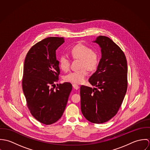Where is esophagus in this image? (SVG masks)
Returning a JSON list of instances; mask_svg holds the SVG:
<instances>
[{
  "label": "esophagus",
  "instance_id": "esophagus-1",
  "mask_svg": "<svg viewBox=\"0 0 150 150\" xmlns=\"http://www.w3.org/2000/svg\"><path fill=\"white\" fill-rule=\"evenodd\" d=\"M73 86V88L74 89H78L79 88V86H77V85H76V84H73L72 85Z\"/></svg>",
  "mask_w": 150,
  "mask_h": 150
}]
</instances>
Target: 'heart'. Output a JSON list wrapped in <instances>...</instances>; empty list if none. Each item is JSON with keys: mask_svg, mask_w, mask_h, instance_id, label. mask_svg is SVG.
Instances as JSON below:
<instances>
[{"mask_svg": "<svg viewBox=\"0 0 150 150\" xmlns=\"http://www.w3.org/2000/svg\"><path fill=\"white\" fill-rule=\"evenodd\" d=\"M71 58L80 59V67L86 68L89 70H93L98 62V56L96 52L83 44H77L70 50ZM70 66V61L66 55H62L59 59V67L64 71H67ZM85 68L77 71L70 72L64 77V81L74 84L83 83L87 75Z\"/></svg>", "mask_w": 150, "mask_h": 150, "instance_id": "b5f03b06", "label": "heart"}]
</instances>
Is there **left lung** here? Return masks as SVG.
Returning <instances> with one entry per match:
<instances>
[{"label":"left lung","mask_w":150,"mask_h":150,"mask_svg":"<svg viewBox=\"0 0 150 150\" xmlns=\"http://www.w3.org/2000/svg\"><path fill=\"white\" fill-rule=\"evenodd\" d=\"M93 42L101 48L102 58L89 82L95 88L80 87L81 109L86 119L103 124L117 113L128 87L126 57L120 47L109 38L99 36Z\"/></svg>","instance_id":"left-lung-1"}]
</instances>
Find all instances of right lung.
Masks as SVG:
<instances>
[{
    "instance_id": "obj_1",
    "label": "right lung",
    "mask_w": 150,
    "mask_h": 150,
    "mask_svg": "<svg viewBox=\"0 0 150 150\" xmlns=\"http://www.w3.org/2000/svg\"><path fill=\"white\" fill-rule=\"evenodd\" d=\"M64 42L63 38H45L33 45L25 59L22 86L26 105L33 117L45 125L62 117L72 89L66 82L54 87L60 74L56 50Z\"/></svg>"
}]
</instances>
